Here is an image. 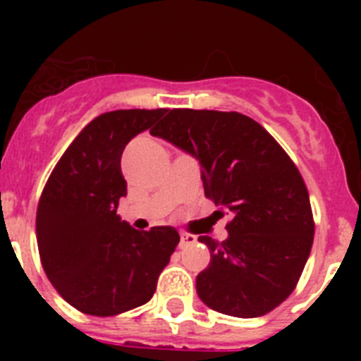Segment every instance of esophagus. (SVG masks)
Masks as SVG:
<instances>
[{
    "mask_svg": "<svg viewBox=\"0 0 361 361\" xmlns=\"http://www.w3.org/2000/svg\"><path fill=\"white\" fill-rule=\"evenodd\" d=\"M197 242L195 235H191V233H180V242H178V247L183 250V247H188V245H193Z\"/></svg>",
    "mask_w": 361,
    "mask_h": 361,
    "instance_id": "esophagus-1",
    "label": "esophagus"
}]
</instances>
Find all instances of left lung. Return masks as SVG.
Here are the masks:
<instances>
[{
	"instance_id": "obj_1",
	"label": "left lung",
	"mask_w": 361,
	"mask_h": 361,
	"mask_svg": "<svg viewBox=\"0 0 361 361\" xmlns=\"http://www.w3.org/2000/svg\"><path fill=\"white\" fill-rule=\"evenodd\" d=\"M152 135L200 164L204 193L229 215L228 238L199 237L209 266L197 275V295L222 314L262 317L295 289L314 222L304 178L282 146L238 111L175 108Z\"/></svg>"
}]
</instances>
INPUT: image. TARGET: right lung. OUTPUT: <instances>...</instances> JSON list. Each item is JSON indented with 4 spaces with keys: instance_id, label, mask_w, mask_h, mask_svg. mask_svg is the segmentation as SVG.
<instances>
[{
    "instance_id": "1",
    "label": "right lung",
    "mask_w": 361,
    "mask_h": 361,
    "mask_svg": "<svg viewBox=\"0 0 361 361\" xmlns=\"http://www.w3.org/2000/svg\"><path fill=\"white\" fill-rule=\"evenodd\" d=\"M159 110L106 111L86 124L47 180L36 215L43 269L72 307L114 317L146 304L177 247V229L137 231L117 215L126 180L124 148L164 116Z\"/></svg>"
}]
</instances>
